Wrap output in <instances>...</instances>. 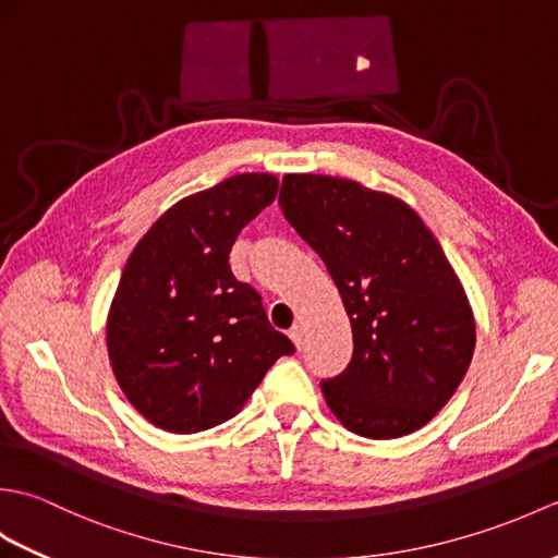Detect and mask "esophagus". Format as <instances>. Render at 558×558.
I'll use <instances>...</instances> for the list:
<instances>
[{"label":"esophagus","instance_id":"obj_1","mask_svg":"<svg viewBox=\"0 0 558 558\" xmlns=\"http://www.w3.org/2000/svg\"><path fill=\"white\" fill-rule=\"evenodd\" d=\"M290 338L294 342V348H302L304 345V328H302V324H294L290 328Z\"/></svg>","mask_w":558,"mask_h":558}]
</instances>
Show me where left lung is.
<instances>
[{"label": "left lung", "mask_w": 558, "mask_h": 558, "mask_svg": "<svg viewBox=\"0 0 558 558\" xmlns=\"http://www.w3.org/2000/svg\"><path fill=\"white\" fill-rule=\"evenodd\" d=\"M280 208L352 324L348 369L322 381L330 412L378 441L422 429L475 352V316L441 244L405 201L342 177L286 174Z\"/></svg>", "instance_id": "obj_1"}]
</instances>
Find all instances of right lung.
<instances>
[{
	"instance_id": "add662e5",
	"label": "right lung",
	"mask_w": 558,
	"mask_h": 558,
	"mask_svg": "<svg viewBox=\"0 0 558 558\" xmlns=\"http://www.w3.org/2000/svg\"><path fill=\"white\" fill-rule=\"evenodd\" d=\"M278 177L244 172L165 210L126 258L108 314L117 384L172 434L228 422L282 354L260 294L230 270L244 225L270 206Z\"/></svg>"
}]
</instances>
